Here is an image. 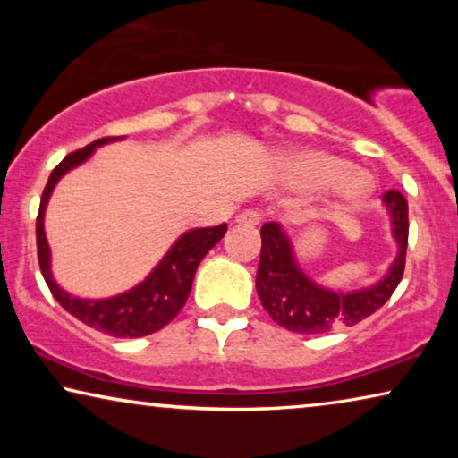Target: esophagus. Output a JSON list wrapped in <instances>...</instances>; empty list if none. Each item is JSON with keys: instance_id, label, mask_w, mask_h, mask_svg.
<instances>
[{"instance_id": "34e87169", "label": "esophagus", "mask_w": 458, "mask_h": 458, "mask_svg": "<svg viewBox=\"0 0 458 458\" xmlns=\"http://www.w3.org/2000/svg\"><path fill=\"white\" fill-rule=\"evenodd\" d=\"M260 218H262L260 210L250 208V210L240 212V215L235 216V223H237V225H246V227H254V225L260 223Z\"/></svg>"}]
</instances>
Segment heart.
I'll return each instance as SVG.
<instances>
[{"instance_id":"heart-1","label":"heart","mask_w":458,"mask_h":458,"mask_svg":"<svg viewBox=\"0 0 458 458\" xmlns=\"http://www.w3.org/2000/svg\"><path fill=\"white\" fill-rule=\"evenodd\" d=\"M290 174L306 187H327L331 185L340 202L356 204L365 199L373 190L367 173L348 168V165L331 154L309 152L298 154L285 162Z\"/></svg>"}]
</instances>
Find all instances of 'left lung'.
<instances>
[{
  "label": "left lung",
  "instance_id": "left-lung-1",
  "mask_svg": "<svg viewBox=\"0 0 458 458\" xmlns=\"http://www.w3.org/2000/svg\"><path fill=\"white\" fill-rule=\"evenodd\" d=\"M384 204L392 216V235L398 243V256L379 284L359 292L342 293L317 285L298 267L290 237L281 225H262L256 292L275 323L296 334H327L340 325L352 327L390 300L404 273L409 204L396 190L384 193Z\"/></svg>",
  "mask_w": 458,
  "mask_h": 458
}]
</instances>
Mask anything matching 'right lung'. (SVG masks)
<instances>
[{
	"label": "right lung",
	"mask_w": 458,
	"mask_h": 458,
	"mask_svg": "<svg viewBox=\"0 0 458 458\" xmlns=\"http://www.w3.org/2000/svg\"><path fill=\"white\" fill-rule=\"evenodd\" d=\"M114 140H118V137H102V140L68 154L49 174L46 190L41 193L39 215H37V256H39L43 279H46L49 292L58 300L62 309H66L72 317H77L79 321L89 325V327L104 331L108 335L141 337L162 329L179 315L191 292L198 265L227 233V223L218 225V227L187 231L173 243V248L156 265L154 271L148 275L146 281H141L133 290L118 293L114 298L83 300L62 290L54 281L52 271H49V246L46 231H43V215H46L47 199L52 196L60 177H64L74 166L83 165L93 154V149Z\"/></svg>",
	"instance_id": "add662e5"
}]
</instances>
